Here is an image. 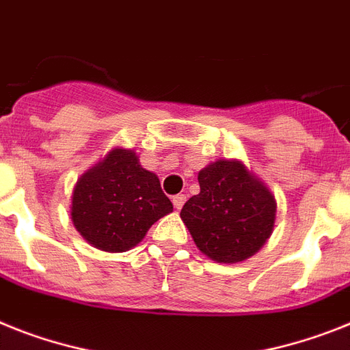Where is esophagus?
I'll return each mask as SVG.
<instances>
[{
  "mask_svg": "<svg viewBox=\"0 0 350 350\" xmlns=\"http://www.w3.org/2000/svg\"><path fill=\"white\" fill-rule=\"evenodd\" d=\"M185 201H187V198H185L183 193H180V196H174V198H172V204H174L176 210H181L185 204Z\"/></svg>",
  "mask_w": 350,
  "mask_h": 350,
  "instance_id": "esophagus-1",
  "label": "esophagus"
}]
</instances>
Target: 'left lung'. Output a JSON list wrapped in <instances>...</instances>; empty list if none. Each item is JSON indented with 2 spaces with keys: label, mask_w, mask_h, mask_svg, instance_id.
I'll return each mask as SVG.
<instances>
[{
  "label": "left lung",
  "mask_w": 350,
  "mask_h": 350,
  "mask_svg": "<svg viewBox=\"0 0 350 350\" xmlns=\"http://www.w3.org/2000/svg\"><path fill=\"white\" fill-rule=\"evenodd\" d=\"M198 180L201 190L185 202L180 217L199 251L217 263L254 256L274 231V193L240 160L208 163Z\"/></svg>",
  "instance_id": "1"
}]
</instances>
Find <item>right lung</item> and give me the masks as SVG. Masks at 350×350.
<instances>
[{
  "instance_id": "1",
  "label": "right lung",
  "mask_w": 350,
  "mask_h": 350,
  "mask_svg": "<svg viewBox=\"0 0 350 350\" xmlns=\"http://www.w3.org/2000/svg\"><path fill=\"white\" fill-rule=\"evenodd\" d=\"M172 211L160 180L133 149L113 148L78 178L70 220L92 247L124 252L139 245L154 222Z\"/></svg>"
}]
</instances>
